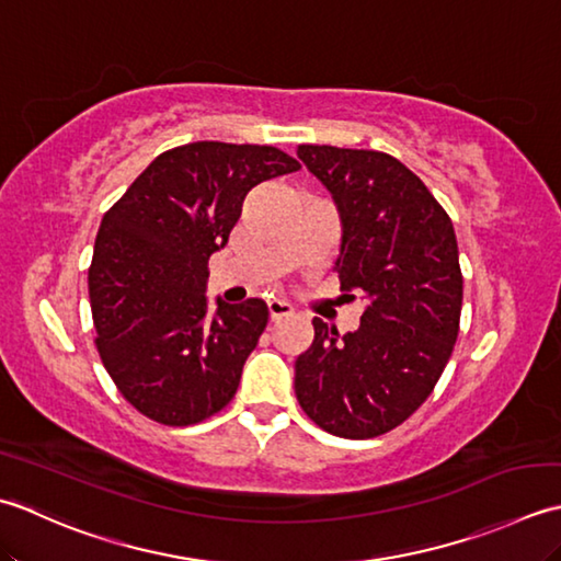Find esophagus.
Returning a JSON list of instances; mask_svg holds the SVG:
<instances>
[{"label":"esophagus","instance_id":"esophagus-1","mask_svg":"<svg viewBox=\"0 0 561 561\" xmlns=\"http://www.w3.org/2000/svg\"><path fill=\"white\" fill-rule=\"evenodd\" d=\"M268 314H271V322H278V319L293 314V305L285 300H268Z\"/></svg>","mask_w":561,"mask_h":561}]
</instances>
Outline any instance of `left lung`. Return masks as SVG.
<instances>
[{"label":"left lung","mask_w":561,"mask_h":561,"mask_svg":"<svg viewBox=\"0 0 561 561\" xmlns=\"http://www.w3.org/2000/svg\"><path fill=\"white\" fill-rule=\"evenodd\" d=\"M297 157L336 201L341 290L365 300L344 336L312 319V346L295 360L297 402L334 436H382L426 402L453 356L462 312L453 222L392 154L300 145Z\"/></svg>","instance_id":"1"}]
</instances>
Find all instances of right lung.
<instances>
[{
	"label": "right lung",
	"mask_w": 561,
	"mask_h": 561,
	"mask_svg": "<svg viewBox=\"0 0 561 561\" xmlns=\"http://www.w3.org/2000/svg\"><path fill=\"white\" fill-rule=\"evenodd\" d=\"M300 162L271 145L188 142L159 154L101 220L89 266L96 351L118 392L164 426H191L232 402L268 324L259 297L217 300L205 280L247 193Z\"/></svg>",
	"instance_id": "add662e5"
}]
</instances>
